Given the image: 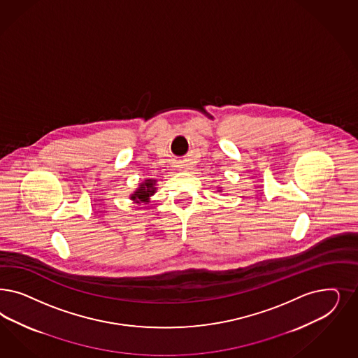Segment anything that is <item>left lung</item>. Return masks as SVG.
<instances>
[{"instance_id":"8db88e82","label":"left lung","mask_w":358,"mask_h":358,"mask_svg":"<svg viewBox=\"0 0 358 358\" xmlns=\"http://www.w3.org/2000/svg\"><path fill=\"white\" fill-rule=\"evenodd\" d=\"M220 191H221V189H220Z\"/></svg>"}]
</instances>
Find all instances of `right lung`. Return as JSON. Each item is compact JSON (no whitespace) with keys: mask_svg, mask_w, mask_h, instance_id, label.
<instances>
[{"mask_svg":"<svg viewBox=\"0 0 358 358\" xmlns=\"http://www.w3.org/2000/svg\"><path fill=\"white\" fill-rule=\"evenodd\" d=\"M155 180L146 179L143 183L139 185L138 188L134 191V194L130 195V199L136 203H149V199L155 194Z\"/></svg>","mask_w":358,"mask_h":358,"instance_id":"1","label":"right lung"}]
</instances>
